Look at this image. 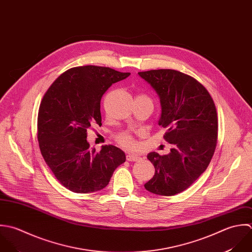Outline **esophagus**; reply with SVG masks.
I'll list each match as a JSON object with an SVG mask.
<instances>
[{"instance_id":"esophagus-1","label":"esophagus","mask_w":252,"mask_h":252,"mask_svg":"<svg viewBox=\"0 0 252 252\" xmlns=\"http://www.w3.org/2000/svg\"><path fill=\"white\" fill-rule=\"evenodd\" d=\"M126 159L128 161H138V160L141 159V157L137 156V155H134V154H128L126 156Z\"/></svg>"}]
</instances>
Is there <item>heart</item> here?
<instances>
[{"label":"heart","instance_id":"obj_1","mask_svg":"<svg viewBox=\"0 0 252 252\" xmlns=\"http://www.w3.org/2000/svg\"><path fill=\"white\" fill-rule=\"evenodd\" d=\"M140 96H144V95H140ZM144 97H146V96H144ZM117 140L120 143V145H122L123 147H125L127 149H132L135 147L134 138L132 137V135L130 133H127V132L120 133L117 136Z\"/></svg>","mask_w":252,"mask_h":252}]
</instances>
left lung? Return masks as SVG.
Masks as SVG:
<instances>
[{
	"mask_svg": "<svg viewBox=\"0 0 252 252\" xmlns=\"http://www.w3.org/2000/svg\"><path fill=\"white\" fill-rule=\"evenodd\" d=\"M138 74L158 94V125L167 129L164 139L174 146L165 156L148 155L156 173L145 188L156 194L175 195L187 189L211 161L217 143L216 107L207 90L185 73L158 69Z\"/></svg>",
	"mask_w": 252,
	"mask_h": 252,
	"instance_id": "1",
	"label": "left lung"
}]
</instances>
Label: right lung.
I'll list each match as a JSON object with an SVG mask.
<instances>
[{"instance_id":"1","label":"right lung","mask_w":252,"mask_h":252,"mask_svg":"<svg viewBox=\"0 0 252 252\" xmlns=\"http://www.w3.org/2000/svg\"><path fill=\"white\" fill-rule=\"evenodd\" d=\"M129 72L86 65L63 73L46 92L38 113L41 154L60 183L77 193L105 188L114 170L126 160L120 149L102 146L90 149L87 130L101 125L100 99L114 83Z\"/></svg>"}]
</instances>
